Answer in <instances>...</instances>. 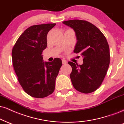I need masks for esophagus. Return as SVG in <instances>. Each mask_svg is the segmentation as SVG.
<instances>
[{"label":"esophagus","mask_w":124,"mask_h":124,"mask_svg":"<svg viewBox=\"0 0 124 124\" xmlns=\"http://www.w3.org/2000/svg\"><path fill=\"white\" fill-rule=\"evenodd\" d=\"M62 63L63 64H66L67 63L66 60H64V59H62Z\"/></svg>","instance_id":"1"}]
</instances>
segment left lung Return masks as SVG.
Wrapping results in <instances>:
<instances>
[{"mask_svg": "<svg viewBox=\"0 0 124 124\" xmlns=\"http://www.w3.org/2000/svg\"><path fill=\"white\" fill-rule=\"evenodd\" d=\"M75 31L77 43L74 52L80 53L83 63L69 62L72 67V83L76 90L88 94L97 90L103 82L110 64V49L103 33L95 26L83 20L64 21Z\"/></svg>", "mask_w": 124, "mask_h": 124, "instance_id": "left-lung-1", "label": "left lung"}]
</instances>
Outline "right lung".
<instances>
[{
    "mask_svg": "<svg viewBox=\"0 0 124 124\" xmlns=\"http://www.w3.org/2000/svg\"><path fill=\"white\" fill-rule=\"evenodd\" d=\"M55 25L47 23L29 27L18 38L12 50L18 82L32 97L45 98L54 90L62 60L55 58L52 62H44L42 53L47 46V34Z\"/></svg>",
    "mask_w": 124,
    "mask_h": 124,
    "instance_id": "obj_1",
    "label": "right lung"
}]
</instances>
